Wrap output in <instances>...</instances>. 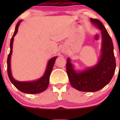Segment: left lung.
<instances>
[{"label":"left lung","mask_w":120,"mask_h":120,"mask_svg":"<svg viewBox=\"0 0 120 120\" xmlns=\"http://www.w3.org/2000/svg\"><path fill=\"white\" fill-rule=\"evenodd\" d=\"M93 25L100 30L101 38L100 55L94 66L77 70L67 58L66 69L69 81L75 89L82 92H94L107 85L112 79L116 67L113 44L111 37L102 22L90 18Z\"/></svg>","instance_id":"left-lung-1"}]
</instances>
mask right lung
Listing matches in <instances>:
<instances>
[{
  "mask_svg": "<svg viewBox=\"0 0 120 120\" xmlns=\"http://www.w3.org/2000/svg\"><path fill=\"white\" fill-rule=\"evenodd\" d=\"M22 21V20H20L17 24L14 34L11 39L10 44V53L8 56V61H7L8 76L11 82L14 85L15 88H17L19 90L22 92L29 94H39V93L45 91L48 87L50 74L52 71L53 66H54V64L57 56L53 57L49 59L48 64H47L46 68L44 74L39 79L34 81H19L14 79L12 75L11 69V57L12 52H13V41H14V37L17 33L19 27Z\"/></svg>",
  "mask_w": 120,
  "mask_h": 120,
  "instance_id": "obj_1",
  "label": "right lung"
}]
</instances>
